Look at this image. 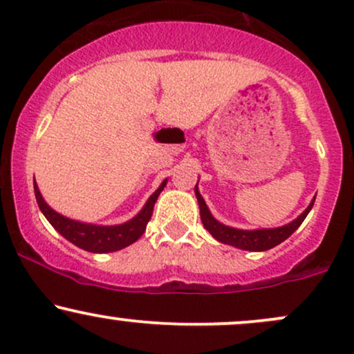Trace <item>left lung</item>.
Here are the masks:
<instances>
[{
  "instance_id": "8db88e82",
  "label": "left lung",
  "mask_w": 354,
  "mask_h": 354,
  "mask_svg": "<svg viewBox=\"0 0 354 354\" xmlns=\"http://www.w3.org/2000/svg\"><path fill=\"white\" fill-rule=\"evenodd\" d=\"M195 197L198 201V207H201V218L203 227L210 232V235L214 236L218 242L232 245V247L240 248V250H248V252H265L270 248L277 247L281 242H285L290 235L301 225L303 220L306 218V215L310 214L311 207H313L315 201L306 207V210L301 215H298L293 222L286 223L283 227L277 228H259V230H240V228L227 227L223 223H220L218 220L212 217L209 207H207L205 201L198 192V187L195 185Z\"/></svg>"
}]
</instances>
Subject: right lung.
<instances>
[{"instance_id":"obj_1","label":"right lung","mask_w":354,"mask_h":354,"mask_svg":"<svg viewBox=\"0 0 354 354\" xmlns=\"http://www.w3.org/2000/svg\"><path fill=\"white\" fill-rule=\"evenodd\" d=\"M165 184H167V178L162 182L159 189L153 192L149 201L145 202L144 209L136 215L134 218H131L126 223H120V225H93V223H82L77 220H71L64 215L57 214L56 210H53L48 203L44 202L43 195H41L39 189H37L36 180H35V195L36 202L39 205L41 212L44 214V217L48 218V222L56 228L59 234L64 236L66 240H69L71 243H74L76 247L82 248L86 252L93 253H109V252H118L120 248H126L131 243H134L136 240L140 239V235L145 232L149 220L152 217L153 205H156L157 197H159L162 190H164Z\"/></svg>"}]
</instances>
